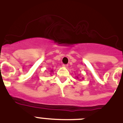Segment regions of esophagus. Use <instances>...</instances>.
<instances>
[{
  "instance_id": "1",
  "label": "esophagus",
  "mask_w": 123,
  "mask_h": 123,
  "mask_svg": "<svg viewBox=\"0 0 123 123\" xmlns=\"http://www.w3.org/2000/svg\"><path fill=\"white\" fill-rule=\"evenodd\" d=\"M63 67H65V68H67V67H68V65H65V64H63Z\"/></svg>"
}]
</instances>
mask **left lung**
Wrapping results in <instances>:
<instances>
[{
	"mask_svg": "<svg viewBox=\"0 0 123 123\" xmlns=\"http://www.w3.org/2000/svg\"><path fill=\"white\" fill-rule=\"evenodd\" d=\"M76 78H78V79H79V77H78V76H76Z\"/></svg>",
	"mask_w": 123,
	"mask_h": 123,
	"instance_id": "obj_1",
	"label": "left lung"
}]
</instances>
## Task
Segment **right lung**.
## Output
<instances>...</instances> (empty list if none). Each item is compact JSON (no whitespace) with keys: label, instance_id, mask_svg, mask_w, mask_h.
<instances>
[{"label":"right lung","instance_id":"obj_1","mask_svg":"<svg viewBox=\"0 0 123 123\" xmlns=\"http://www.w3.org/2000/svg\"><path fill=\"white\" fill-rule=\"evenodd\" d=\"M52 71H53V70H50V72L52 73Z\"/></svg>","mask_w":123,"mask_h":123}]
</instances>
